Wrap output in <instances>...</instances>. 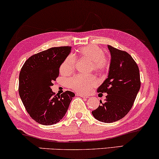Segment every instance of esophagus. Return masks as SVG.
Returning <instances> with one entry per match:
<instances>
[{
    "instance_id": "esophagus-1",
    "label": "esophagus",
    "mask_w": 159,
    "mask_h": 159,
    "mask_svg": "<svg viewBox=\"0 0 159 159\" xmlns=\"http://www.w3.org/2000/svg\"><path fill=\"white\" fill-rule=\"evenodd\" d=\"M77 95L78 96H80V97H82V98H88V96L85 94H82V93H77Z\"/></svg>"
}]
</instances>
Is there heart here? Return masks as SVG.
I'll return each instance as SVG.
<instances>
[{
    "mask_svg": "<svg viewBox=\"0 0 159 159\" xmlns=\"http://www.w3.org/2000/svg\"><path fill=\"white\" fill-rule=\"evenodd\" d=\"M77 55L80 58L90 61L92 63V69L95 72L100 73L108 67V60L104 51L97 45H88L80 48ZM76 61L75 56L69 55L65 58L60 66V71L66 75L75 70ZM98 84V81L93 76L84 77L76 75L69 80L68 85L77 93H87Z\"/></svg>",
    "mask_w": 159,
    "mask_h": 159,
    "instance_id": "heart-1",
    "label": "heart"
}]
</instances>
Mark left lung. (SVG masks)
Instances as JSON below:
<instances>
[{"instance_id": "1", "label": "left lung", "mask_w": 159, "mask_h": 159, "mask_svg": "<svg viewBox=\"0 0 159 159\" xmlns=\"http://www.w3.org/2000/svg\"><path fill=\"white\" fill-rule=\"evenodd\" d=\"M111 64L108 78L98 88V93H106V100L92 114L105 123L122 119L133 106L140 88V71L138 64L126 51L108 45Z\"/></svg>"}]
</instances>
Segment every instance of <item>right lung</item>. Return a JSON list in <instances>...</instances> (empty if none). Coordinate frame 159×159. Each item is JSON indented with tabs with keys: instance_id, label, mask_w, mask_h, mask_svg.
Masks as SVG:
<instances>
[{
	"instance_id": "add662e5",
	"label": "right lung",
	"mask_w": 159,
	"mask_h": 159,
	"mask_svg": "<svg viewBox=\"0 0 159 159\" xmlns=\"http://www.w3.org/2000/svg\"><path fill=\"white\" fill-rule=\"evenodd\" d=\"M71 47H54L32 56L19 73V93L30 117L43 125L58 123L65 116L75 93L61 95L51 89L59 75V67Z\"/></svg>"
}]
</instances>
